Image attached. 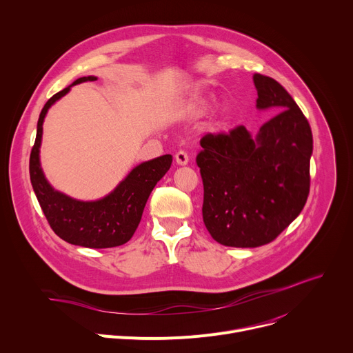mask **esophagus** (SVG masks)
<instances>
[{"mask_svg": "<svg viewBox=\"0 0 353 353\" xmlns=\"http://www.w3.org/2000/svg\"><path fill=\"white\" fill-rule=\"evenodd\" d=\"M174 159H176L177 165L185 166L188 163V154L185 152V150H179V152L174 155Z\"/></svg>", "mask_w": 353, "mask_h": 353, "instance_id": "1", "label": "esophagus"}]
</instances>
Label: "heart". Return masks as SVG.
<instances>
[{"label": "heart", "mask_w": 353, "mask_h": 353, "mask_svg": "<svg viewBox=\"0 0 353 353\" xmlns=\"http://www.w3.org/2000/svg\"><path fill=\"white\" fill-rule=\"evenodd\" d=\"M204 112H205V108H204V106H198V108H196V110H195V113H196V114H203Z\"/></svg>", "instance_id": "1"}]
</instances>
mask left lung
<instances>
[{"mask_svg":"<svg viewBox=\"0 0 353 353\" xmlns=\"http://www.w3.org/2000/svg\"><path fill=\"white\" fill-rule=\"evenodd\" d=\"M257 109L279 112L256 137L239 125L207 134L196 165L204 223L218 243L259 247L275 240L303 210L310 191L312 128L286 89L254 74Z\"/></svg>","mask_w":353,"mask_h":353,"instance_id":"obj_1","label":"left lung"}]
</instances>
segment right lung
<instances>
[{"label":"right lung","instance_id":"right-lung-1","mask_svg":"<svg viewBox=\"0 0 353 353\" xmlns=\"http://www.w3.org/2000/svg\"><path fill=\"white\" fill-rule=\"evenodd\" d=\"M96 79V77H82L72 85ZM71 86L50 97L39 116L29 161L32 187L50 228L59 237L88 248L117 247L135 233L149 194L170 169L173 158L163 155L138 165L109 195L97 201H78L56 191L46 180L39 159L43 121L47 110L67 94Z\"/></svg>","mask_w":353,"mask_h":353}]
</instances>
